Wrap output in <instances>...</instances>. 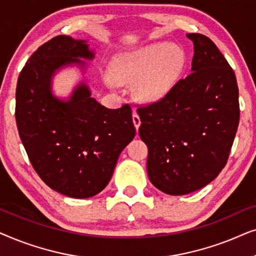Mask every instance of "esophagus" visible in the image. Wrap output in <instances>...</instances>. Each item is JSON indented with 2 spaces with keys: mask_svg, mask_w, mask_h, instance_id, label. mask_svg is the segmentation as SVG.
<instances>
[{
  "mask_svg": "<svg viewBox=\"0 0 256 256\" xmlns=\"http://www.w3.org/2000/svg\"><path fill=\"white\" fill-rule=\"evenodd\" d=\"M132 122H134L136 130H138V129L140 128V126H141V118H140V116L138 115V113H136V112L132 113Z\"/></svg>",
  "mask_w": 256,
  "mask_h": 256,
  "instance_id": "1",
  "label": "esophagus"
}]
</instances>
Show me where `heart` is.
Returning a JSON list of instances; mask_svg holds the SVG:
<instances>
[{
	"label": "heart",
	"instance_id": "obj_1",
	"mask_svg": "<svg viewBox=\"0 0 256 256\" xmlns=\"http://www.w3.org/2000/svg\"><path fill=\"white\" fill-rule=\"evenodd\" d=\"M184 66V51L172 43L160 42L120 52L112 62L110 74L118 84L136 82V96L155 102L174 88Z\"/></svg>",
	"mask_w": 256,
	"mask_h": 256
}]
</instances>
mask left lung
<instances>
[{
    "instance_id": "1",
    "label": "left lung",
    "mask_w": 256,
    "mask_h": 256,
    "mask_svg": "<svg viewBox=\"0 0 256 256\" xmlns=\"http://www.w3.org/2000/svg\"><path fill=\"white\" fill-rule=\"evenodd\" d=\"M186 37L194 50L191 74L162 100L138 110L149 180L171 196L191 194L218 176L240 118L236 78L225 57L204 34Z\"/></svg>"
}]
</instances>
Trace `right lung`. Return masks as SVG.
<instances>
[{
	"mask_svg": "<svg viewBox=\"0 0 256 256\" xmlns=\"http://www.w3.org/2000/svg\"><path fill=\"white\" fill-rule=\"evenodd\" d=\"M96 57L86 40L57 36L38 48L20 73L16 124L20 138L45 184L71 198H90L110 183L118 158L136 134L132 110H110L90 96L86 82L68 99L52 93L60 70Z\"/></svg>",
	"mask_w": 256,
	"mask_h": 256,
	"instance_id": "add662e5",
	"label": "right lung"
}]
</instances>
